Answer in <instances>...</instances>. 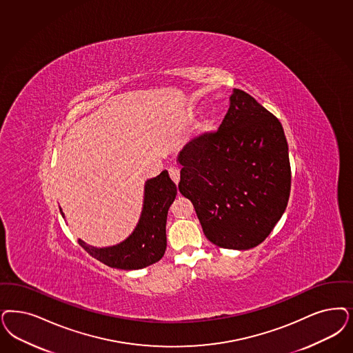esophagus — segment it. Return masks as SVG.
<instances>
[{"label": "esophagus", "mask_w": 353, "mask_h": 353, "mask_svg": "<svg viewBox=\"0 0 353 353\" xmlns=\"http://www.w3.org/2000/svg\"><path fill=\"white\" fill-rule=\"evenodd\" d=\"M168 172H170V179H172V181L177 185L179 181H180V170H179L177 167H170Z\"/></svg>", "instance_id": "1"}]
</instances>
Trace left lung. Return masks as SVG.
Here are the masks:
<instances>
[{"instance_id":"obj_1","label":"left lung","mask_w":353,"mask_h":353,"mask_svg":"<svg viewBox=\"0 0 353 353\" xmlns=\"http://www.w3.org/2000/svg\"><path fill=\"white\" fill-rule=\"evenodd\" d=\"M179 190L212 243L248 250L262 243L285 211L291 192L288 145L279 120L234 88L216 133L179 154Z\"/></svg>"}]
</instances>
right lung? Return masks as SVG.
Segmentation results:
<instances>
[{
	"label": "right lung",
	"instance_id": "add662e5",
	"mask_svg": "<svg viewBox=\"0 0 353 353\" xmlns=\"http://www.w3.org/2000/svg\"><path fill=\"white\" fill-rule=\"evenodd\" d=\"M177 194V188L170 179L168 170L145 183L142 212L132 234L122 243L97 248L81 239L79 245L90 256L113 268L139 270L147 268L164 256L167 249L165 224L170 205ZM62 216V208H60Z\"/></svg>",
	"mask_w": 353,
	"mask_h": 353
}]
</instances>
